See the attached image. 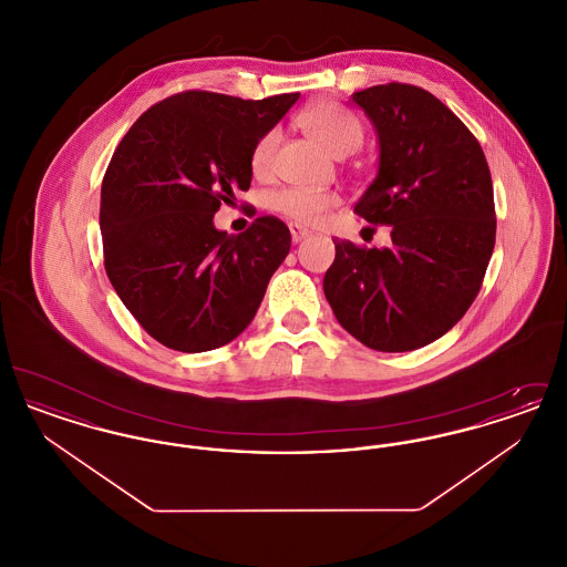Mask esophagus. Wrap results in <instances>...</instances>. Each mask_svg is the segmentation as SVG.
Masks as SVG:
<instances>
[{
    "label": "esophagus",
    "instance_id": "1",
    "mask_svg": "<svg viewBox=\"0 0 567 567\" xmlns=\"http://www.w3.org/2000/svg\"><path fill=\"white\" fill-rule=\"evenodd\" d=\"M289 231H291V240L296 244L301 243L303 238H308V236H310V231H308V229H303V227H301V225H297V223H291V225H289Z\"/></svg>",
    "mask_w": 567,
    "mask_h": 567
}]
</instances>
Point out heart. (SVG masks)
<instances>
[{
  "instance_id": "heart-1",
  "label": "heart",
  "mask_w": 567,
  "mask_h": 567,
  "mask_svg": "<svg viewBox=\"0 0 567 567\" xmlns=\"http://www.w3.org/2000/svg\"><path fill=\"white\" fill-rule=\"evenodd\" d=\"M301 127L319 142L333 157H347L363 144V127L357 116L336 104L321 102L312 104L299 114ZM280 142V132L270 130L257 140L250 153V167L255 174L270 169L274 151ZM338 204V197L329 190L289 189L276 190L270 195V208L278 215L287 216L299 225H317Z\"/></svg>"
}]
</instances>
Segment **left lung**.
<instances>
[{
  "label": "left lung",
  "instance_id": "obj_1",
  "mask_svg": "<svg viewBox=\"0 0 567 567\" xmlns=\"http://www.w3.org/2000/svg\"><path fill=\"white\" fill-rule=\"evenodd\" d=\"M378 134V174L354 213L391 227V246L333 240L323 291L361 344H432L478 296L495 246L493 185L478 140L430 91L389 82L352 93Z\"/></svg>",
  "mask_w": 567,
  "mask_h": 567
}]
</instances>
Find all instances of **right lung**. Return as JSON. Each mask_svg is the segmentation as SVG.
<instances>
[{
  "label": "right lung",
  "mask_w": 567,
  "mask_h": 567,
  "mask_svg": "<svg viewBox=\"0 0 567 567\" xmlns=\"http://www.w3.org/2000/svg\"><path fill=\"white\" fill-rule=\"evenodd\" d=\"M297 97L185 91L146 110L116 146L102 183L104 266L116 296L163 347L213 351L255 319L289 255V227L259 216L229 236L215 215L248 190L252 146Z\"/></svg>",
  "instance_id": "obj_1"
}]
</instances>
